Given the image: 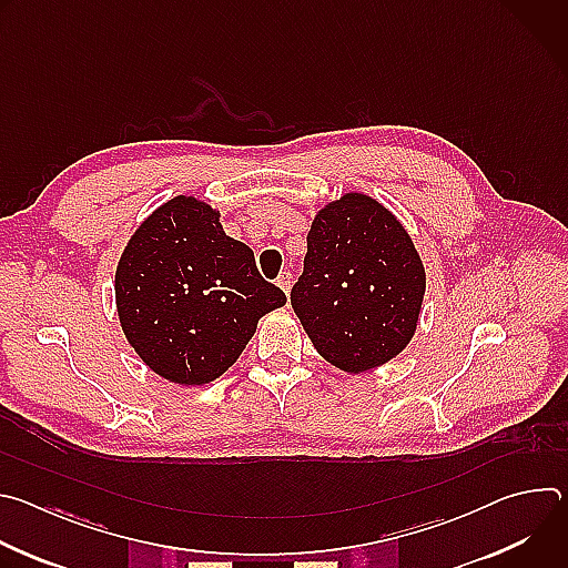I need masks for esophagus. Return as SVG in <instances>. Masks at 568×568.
Here are the masks:
<instances>
[{"label": "esophagus", "mask_w": 568, "mask_h": 568, "mask_svg": "<svg viewBox=\"0 0 568 568\" xmlns=\"http://www.w3.org/2000/svg\"><path fill=\"white\" fill-rule=\"evenodd\" d=\"M276 283H278V287H281L285 294H290V290H292V274H290V272H283Z\"/></svg>", "instance_id": "1"}]
</instances>
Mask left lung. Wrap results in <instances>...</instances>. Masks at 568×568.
Masks as SVG:
<instances>
[{
  "label": "left lung",
  "instance_id": "1",
  "mask_svg": "<svg viewBox=\"0 0 568 568\" xmlns=\"http://www.w3.org/2000/svg\"><path fill=\"white\" fill-rule=\"evenodd\" d=\"M425 287L407 229L377 200L346 193L312 220L290 301L316 353L357 375L407 348Z\"/></svg>",
  "mask_w": 568,
  "mask_h": 568
}]
</instances>
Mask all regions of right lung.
I'll list each match as a JSON object with an SVG mask.
<instances>
[{"label":"right lung","mask_w":568,"mask_h":568,"mask_svg":"<svg viewBox=\"0 0 568 568\" xmlns=\"http://www.w3.org/2000/svg\"><path fill=\"white\" fill-rule=\"evenodd\" d=\"M123 335L169 382L200 386L235 364L258 318L285 305L254 252L233 240L211 204L178 195L128 240L114 278Z\"/></svg>","instance_id":"right-lung-1"}]
</instances>
